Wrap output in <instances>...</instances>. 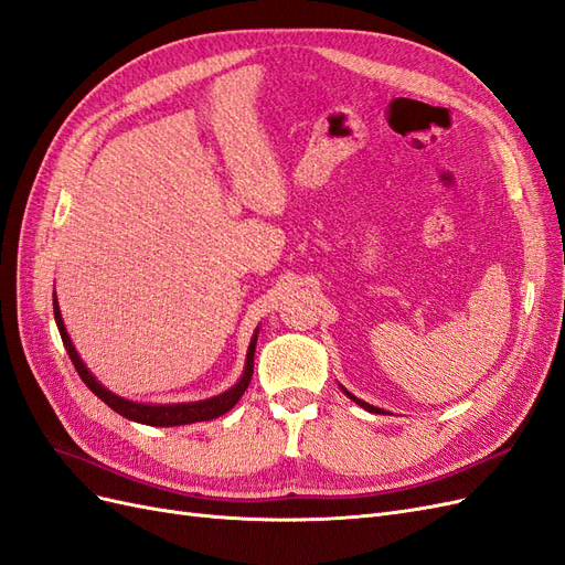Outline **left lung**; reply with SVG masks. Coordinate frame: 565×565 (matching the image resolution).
Listing matches in <instances>:
<instances>
[{
  "label": "left lung",
  "instance_id": "1",
  "mask_svg": "<svg viewBox=\"0 0 565 565\" xmlns=\"http://www.w3.org/2000/svg\"><path fill=\"white\" fill-rule=\"evenodd\" d=\"M344 393H347V396H349V398H351V401H355V403H358V405H361V407H365V409H367V413H377V415H380V413H382V409H380V407H374V405H370V403H363V401H358V398H355V396H351V393H349V391H347V388H344Z\"/></svg>",
  "mask_w": 565,
  "mask_h": 565
}]
</instances>
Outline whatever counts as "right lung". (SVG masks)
I'll use <instances>...</instances> for the list:
<instances>
[{
    "label": "right lung",
    "mask_w": 565,
    "mask_h": 565,
    "mask_svg": "<svg viewBox=\"0 0 565 565\" xmlns=\"http://www.w3.org/2000/svg\"><path fill=\"white\" fill-rule=\"evenodd\" d=\"M54 318H56V324H58V332H61V339H63V347L67 351V355H71V361L79 374V380L87 384L96 396L104 401L108 407H113L117 415H122L127 419H134L139 424H150V426H181V424H193V422H207V419H214L218 415L228 413V409L241 401L243 393L247 391L249 386V380H252V372H254V347H256V334L252 339V344L247 349V363H245V372H243V380L237 382L233 388H228L226 393H221V396H214L210 401H198V403H181V405H143V403H131V401H125L115 396V393H110L106 386H100L96 382L94 374L87 370V365H84L79 361V355L73 347L71 337H67L65 332V324H63V318H61V311H58V301L54 299Z\"/></svg>",
    "instance_id": "1"
}]
</instances>
